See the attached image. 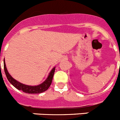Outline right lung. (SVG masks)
<instances>
[{
    "instance_id": "add662e5",
    "label": "right lung",
    "mask_w": 120,
    "mask_h": 120,
    "mask_svg": "<svg viewBox=\"0 0 120 120\" xmlns=\"http://www.w3.org/2000/svg\"><path fill=\"white\" fill-rule=\"evenodd\" d=\"M55 69V67H54L52 69L51 72L49 74V76L47 78V79L43 83H42L40 85H37V86H29V85H25V84H23L22 83L16 81L15 79L12 78V76H11V75L8 72L6 67L5 61H4V70L6 74V76L8 81L16 88H17L19 90H21L23 92L28 94H39L46 91L49 88V87L51 85V83H52V78H53V75H54Z\"/></svg>"
}]
</instances>
